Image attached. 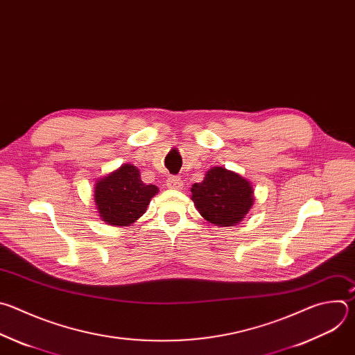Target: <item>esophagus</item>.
<instances>
[{
  "label": "esophagus",
  "mask_w": 355,
  "mask_h": 355,
  "mask_svg": "<svg viewBox=\"0 0 355 355\" xmlns=\"http://www.w3.org/2000/svg\"><path fill=\"white\" fill-rule=\"evenodd\" d=\"M166 186L171 190H182L183 189V180H180L179 178H169L166 182Z\"/></svg>",
  "instance_id": "34e87169"
}]
</instances>
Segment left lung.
Listing matches in <instances>:
<instances>
[{
	"label": "left lung",
	"mask_w": 355,
	"mask_h": 355,
	"mask_svg": "<svg viewBox=\"0 0 355 355\" xmlns=\"http://www.w3.org/2000/svg\"><path fill=\"white\" fill-rule=\"evenodd\" d=\"M190 191V198L200 216L217 227L239 224L254 204L252 183L223 166L208 169L204 179L194 183Z\"/></svg>",
	"instance_id": "1"
}]
</instances>
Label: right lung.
<instances>
[{"instance_id":"1","label":"right lung","mask_w":355,"mask_h":355,"mask_svg":"<svg viewBox=\"0 0 355 355\" xmlns=\"http://www.w3.org/2000/svg\"><path fill=\"white\" fill-rule=\"evenodd\" d=\"M158 191L155 184H146L141 180L137 166L123 164L95 182L94 200L101 220L121 228L131 227L143 217Z\"/></svg>"}]
</instances>
